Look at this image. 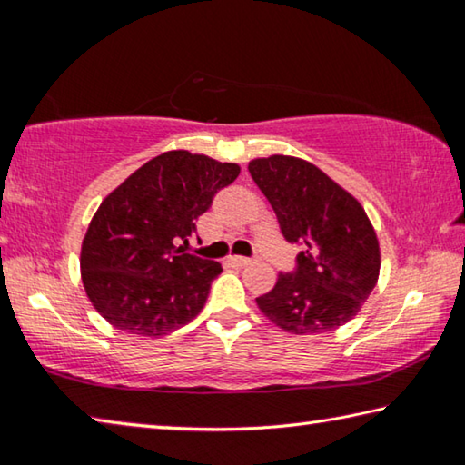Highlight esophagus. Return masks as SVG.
Listing matches in <instances>:
<instances>
[{
	"label": "esophagus",
	"instance_id": "1",
	"mask_svg": "<svg viewBox=\"0 0 465 465\" xmlns=\"http://www.w3.org/2000/svg\"><path fill=\"white\" fill-rule=\"evenodd\" d=\"M232 261L238 264V266H248L252 262V258H246V256H232Z\"/></svg>",
	"mask_w": 465,
	"mask_h": 465
}]
</instances>
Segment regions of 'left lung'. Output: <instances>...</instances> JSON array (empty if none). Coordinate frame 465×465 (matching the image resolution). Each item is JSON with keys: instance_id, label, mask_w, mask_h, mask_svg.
Here are the masks:
<instances>
[{"instance_id": "obj_1", "label": "left lung", "mask_w": 465, "mask_h": 465, "mask_svg": "<svg viewBox=\"0 0 465 465\" xmlns=\"http://www.w3.org/2000/svg\"><path fill=\"white\" fill-rule=\"evenodd\" d=\"M250 176L277 213L285 240L302 246L261 312L291 334H322L359 313L380 277V242L361 203L313 163L293 155L256 157Z\"/></svg>"}]
</instances>
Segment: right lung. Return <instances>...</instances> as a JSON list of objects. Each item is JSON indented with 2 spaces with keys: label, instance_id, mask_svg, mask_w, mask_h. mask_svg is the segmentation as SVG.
<instances>
[{
  "label": "right lung",
  "instance_id": "obj_1",
  "mask_svg": "<svg viewBox=\"0 0 465 465\" xmlns=\"http://www.w3.org/2000/svg\"><path fill=\"white\" fill-rule=\"evenodd\" d=\"M240 174L238 163L174 149L100 203L82 242V281L108 324L166 336L199 316L222 264L184 254L196 219Z\"/></svg>",
  "mask_w": 465,
  "mask_h": 465
}]
</instances>
